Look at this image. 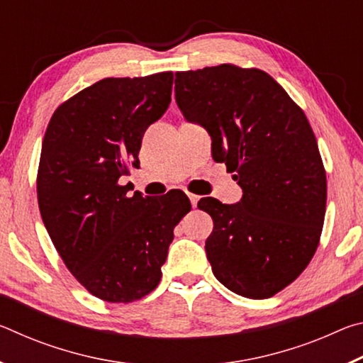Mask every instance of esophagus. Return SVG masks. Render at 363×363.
<instances>
[{
  "label": "esophagus",
  "mask_w": 363,
  "mask_h": 363,
  "mask_svg": "<svg viewBox=\"0 0 363 363\" xmlns=\"http://www.w3.org/2000/svg\"><path fill=\"white\" fill-rule=\"evenodd\" d=\"M187 196H189V200H190V205H192V206L195 208V206H196V203H199L200 196H199V195H195V194H187Z\"/></svg>",
  "instance_id": "1"
}]
</instances>
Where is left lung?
Listing matches in <instances>:
<instances>
[{"instance_id":"obj_1","label":"left lung","mask_w":363,"mask_h":363,"mask_svg":"<svg viewBox=\"0 0 363 363\" xmlns=\"http://www.w3.org/2000/svg\"><path fill=\"white\" fill-rule=\"evenodd\" d=\"M176 102L205 126L211 155L243 190L237 205L199 201L213 219L206 256L230 291L266 299L314 257L327 208V173L296 102L259 69L232 64L176 72Z\"/></svg>"}]
</instances>
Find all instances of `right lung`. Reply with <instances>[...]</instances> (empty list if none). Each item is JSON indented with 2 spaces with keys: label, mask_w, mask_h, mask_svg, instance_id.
I'll list each match as a JSON object with an SVG mask.
<instances>
[{
  "label": "right lung",
  "mask_w": 363,
  "mask_h": 363,
  "mask_svg": "<svg viewBox=\"0 0 363 363\" xmlns=\"http://www.w3.org/2000/svg\"><path fill=\"white\" fill-rule=\"evenodd\" d=\"M173 78H104L60 104L43 139L41 219L73 277L107 303L155 290L174 227L192 208L184 192L128 196L120 184L139 167L145 130L167 112Z\"/></svg>",
  "instance_id": "add662e5"
}]
</instances>
